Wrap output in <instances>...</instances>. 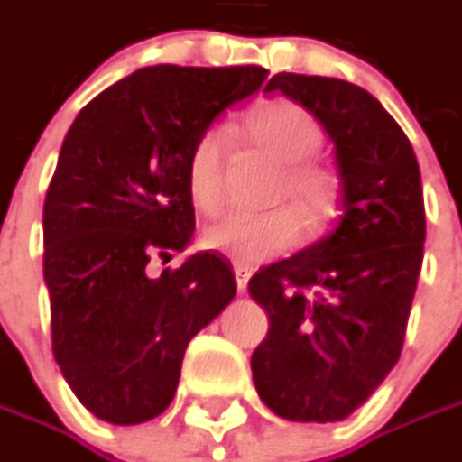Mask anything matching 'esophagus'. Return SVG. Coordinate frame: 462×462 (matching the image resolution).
Masks as SVG:
<instances>
[{
	"mask_svg": "<svg viewBox=\"0 0 462 462\" xmlns=\"http://www.w3.org/2000/svg\"><path fill=\"white\" fill-rule=\"evenodd\" d=\"M234 275H236L239 293H246V285H249V277H252V267L249 264H234Z\"/></svg>",
	"mask_w": 462,
	"mask_h": 462,
	"instance_id": "1",
	"label": "esophagus"
}]
</instances>
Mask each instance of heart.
Returning a JSON list of instances; mask_svg holds the SVG:
<instances>
[{
    "label": "heart",
    "mask_w": 462,
    "mask_h": 462,
    "mask_svg": "<svg viewBox=\"0 0 462 462\" xmlns=\"http://www.w3.org/2000/svg\"><path fill=\"white\" fill-rule=\"evenodd\" d=\"M246 135L282 167L280 195H285L304 216L310 228L321 226L334 203V180L327 169L310 164L324 134L319 120L291 99H270L246 116ZM228 131L223 125L208 128L187 159V189L192 203L213 213L223 198V153ZM300 215V216H301ZM293 208H273L264 213H226L205 228L208 249L236 259L264 262L288 252L303 236V222Z\"/></svg>",
    "instance_id": "obj_1"
}]
</instances>
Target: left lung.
I'll return each mask as SVG.
<instances>
[{
	"label": "left lung",
	"instance_id": "8db88e82",
	"mask_svg": "<svg viewBox=\"0 0 462 462\" xmlns=\"http://www.w3.org/2000/svg\"><path fill=\"white\" fill-rule=\"evenodd\" d=\"M264 92L327 131L342 198L321 239L249 280L270 319L252 375L277 417L342 421L399 363L427 236L421 174L399 123L363 87L282 71Z\"/></svg>",
	"mask_w": 462,
	"mask_h": 462
}]
</instances>
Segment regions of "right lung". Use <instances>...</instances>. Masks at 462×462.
<instances>
[{
  "label": "right lung",
  "instance_id": "obj_1",
  "mask_svg": "<svg viewBox=\"0 0 462 462\" xmlns=\"http://www.w3.org/2000/svg\"><path fill=\"white\" fill-rule=\"evenodd\" d=\"M264 79L262 66H146L99 92L63 138L43 208L53 357L102 421L159 417L189 339L236 295L221 254L162 275L149 264L192 241V146Z\"/></svg>",
  "mask_w": 462,
  "mask_h": 462
}]
</instances>
